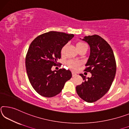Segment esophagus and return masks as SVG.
Returning <instances> with one entry per match:
<instances>
[{
    "mask_svg": "<svg viewBox=\"0 0 129 129\" xmlns=\"http://www.w3.org/2000/svg\"><path fill=\"white\" fill-rule=\"evenodd\" d=\"M72 75H73V77H75V75H77V73H75L74 72H73L72 73Z\"/></svg>",
    "mask_w": 129,
    "mask_h": 129,
    "instance_id": "obj_1",
    "label": "esophagus"
}]
</instances>
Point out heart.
I'll list each match as a JSON object with an SVG mask.
<instances>
[{
	"label": "heart",
	"instance_id": "obj_1",
	"mask_svg": "<svg viewBox=\"0 0 129 129\" xmlns=\"http://www.w3.org/2000/svg\"><path fill=\"white\" fill-rule=\"evenodd\" d=\"M65 47H66V46H63V48H62V50H61V54H63V52H64V50ZM76 48H77V50L78 51L81 50L82 49H87V46L85 43H84V42H79L76 44ZM67 63L70 68L72 70H75L77 69L78 68V67L81 64V62H79V61H78V60H69L67 61Z\"/></svg>",
	"mask_w": 129,
	"mask_h": 129
}]
</instances>
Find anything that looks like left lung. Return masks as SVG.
<instances>
[{
	"label": "left lung",
	"instance_id": "8db88e82",
	"mask_svg": "<svg viewBox=\"0 0 129 129\" xmlns=\"http://www.w3.org/2000/svg\"><path fill=\"white\" fill-rule=\"evenodd\" d=\"M80 39L90 46L87 67L84 71L90 72L91 77L86 78L80 74L84 82L76 87V90L83 101L92 103L102 98L110 88L116 73L115 59L110 46L100 36H86Z\"/></svg>",
	"mask_w": 129,
	"mask_h": 129
}]
</instances>
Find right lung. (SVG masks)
<instances>
[{"label": "right lung", "instance_id": "add662e5", "mask_svg": "<svg viewBox=\"0 0 129 129\" xmlns=\"http://www.w3.org/2000/svg\"><path fill=\"white\" fill-rule=\"evenodd\" d=\"M74 37L73 34L50 31L31 42L26 58V67L29 82L41 95L50 98L59 94L66 82L71 79L70 70H51L61 57L63 46Z\"/></svg>", "mask_w": 129, "mask_h": 129}]
</instances>
